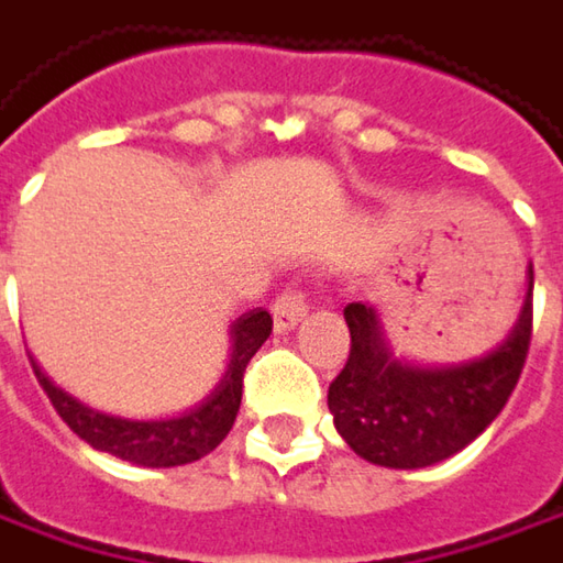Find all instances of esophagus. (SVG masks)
Returning a JSON list of instances; mask_svg holds the SVG:
<instances>
[{"mask_svg": "<svg viewBox=\"0 0 563 563\" xmlns=\"http://www.w3.org/2000/svg\"><path fill=\"white\" fill-rule=\"evenodd\" d=\"M308 314L306 292L299 289H286L280 299L274 302V324L277 330H292Z\"/></svg>", "mask_w": 563, "mask_h": 563, "instance_id": "obj_1", "label": "esophagus"}]
</instances>
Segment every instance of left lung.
I'll use <instances>...</instances> for the list:
<instances>
[{"mask_svg": "<svg viewBox=\"0 0 563 563\" xmlns=\"http://www.w3.org/2000/svg\"><path fill=\"white\" fill-rule=\"evenodd\" d=\"M350 358L330 380L333 426L362 460L390 470H422L473 444L514 394L532 340V267L514 330L482 358L422 368L394 358L378 311L362 302L343 308Z\"/></svg>", "mask_w": 563, "mask_h": 563, "instance_id": "obj_1", "label": "left lung"}]
</instances>
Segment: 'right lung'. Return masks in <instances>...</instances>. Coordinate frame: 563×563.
<instances>
[{
    "label": "right lung",
    "instance_id": "obj_1",
    "mask_svg": "<svg viewBox=\"0 0 563 563\" xmlns=\"http://www.w3.org/2000/svg\"><path fill=\"white\" fill-rule=\"evenodd\" d=\"M271 328H274V318L264 308L245 311L230 330L233 355H230V365H227L220 384L201 404L185 409L183 416H173V419L141 422V419L107 416L100 409H90V406L78 404L75 397H68L62 387H56L40 372L34 358H31V365H34V375H37L40 387L46 390L53 409L62 416V422L81 441H87L93 451L112 453V456L137 463V466L166 470V466H183V463H195V460L208 456L230 434L239 404H242L245 368H249L252 355L261 350V343L271 336Z\"/></svg>",
    "mask_w": 563,
    "mask_h": 563
}]
</instances>
